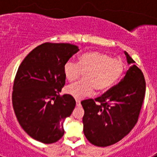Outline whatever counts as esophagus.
Listing matches in <instances>:
<instances>
[{
	"label": "esophagus",
	"instance_id": "34e87169",
	"mask_svg": "<svg viewBox=\"0 0 157 157\" xmlns=\"http://www.w3.org/2000/svg\"><path fill=\"white\" fill-rule=\"evenodd\" d=\"M76 106L80 107L81 106V101L78 99H76Z\"/></svg>",
	"mask_w": 157,
	"mask_h": 157
}]
</instances>
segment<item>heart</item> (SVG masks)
Listing matches in <instances>:
<instances>
[{"label":"heart","mask_w":157,"mask_h":157,"mask_svg":"<svg viewBox=\"0 0 157 157\" xmlns=\"http://www.w3.org/2000/svg\"><path fill=\"white\" fill-rule=\"evenodd\" d=\"M124 70L121 60L98 51H89L78 57L77 63L67 61L63 67L66 79L73 82L84 74V79L66 87L67 94L75 98L91 95L94 90L105 92L119 81Z\"/></svg>","instance_id":"heart-1"}]
</instances>
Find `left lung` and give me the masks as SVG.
Instances as JSON below:
<instances>
[{
	"mask_svg": "<svg viewBox=\"0 0 157 157\" xmlns=\"http://www.w3.org/2000/svg\"><path fill=\"white\" fill-rule=\"evenodd\" d=\"M128 63L134 60L125 52ZM145 95L144 75L136 65L123 79L95 99L81 101L85 114L83 132L93 145L106 147L116 144L137 123Z\"/></svg>",
	"mask_w": 157,
	"mask_h": 157,
	"instance_id": "8db88e82",
	"label": "left lung"
}]
</instances>
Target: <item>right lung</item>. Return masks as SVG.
<instances>
[{"label": "right lung", "mask_w": 157, "mask_h": 157, "mask_svg": "<svg viewBox=\"0 0 157 157\" xmlns=\"http://www.w3.org/2000/svg\"><path fill=\"white\" fill-rule=\"evenodd\" d=\"M78 50L69 43H43L18 68L12 95L13 109L23 130L40 142L54 143L64 134L63 122L76 103L71 95L59 93L65 85V63Z\"/></svg>", "instance_id": "right-lung-1"}]
</instances>
